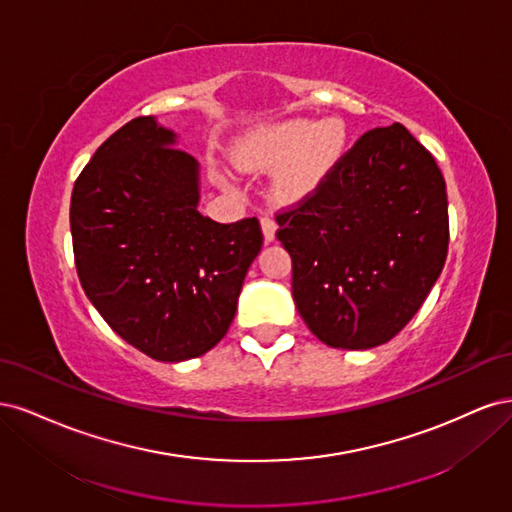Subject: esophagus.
I'll list each match as a JSON object with an SVG mask.
<instances>
[{"label": "esophagus", "mask_w": 512, "mask_h": 512, "mask_svg": "<svg viewBox=\"0 0 512 512\" xmlns=\"http://www.w3.org/2000/svg\"><path fill=\"white\" fill-rule=\"evenodd\" d=\"M260 226H262V235H265V241H267V243L275 241V230H277L275 220L269 218V215H262V218H260Z\"/></svg>", "instance_id": "esophagus-1"}]
</instances>
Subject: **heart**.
Returning <instances> with one entry per match:
<instances>
[{"mask_svg":"<svg viewBox=\"0 0 512 512\" xmlns=\"http://www.w3.org/2000/svg\"><path fill=\"white\" fill-rule=\"evenodd\" d=\"M344 145L346 130L339 121L292 119L256 136L239 153V164L247 170H262L288 162L275 181V192L282 200H297L329 173Z\"/></svg>","mask_w":512,"mask_h":512,"instance_id":"heart-1","label":"heart"}]
</instances>
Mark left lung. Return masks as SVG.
Wrapping results in <instances>:
<instances>
[{
    "instance_id": "8db88e82",
    "label": "left lung",
    "mask_w": 512,
    "mask_h": 512,
    "mask_svg": "<svg viewBox=\"0 0 512 512\" xmlns=\"http://www.w3.org/2000/svg\"><path fill=\"white\" fill-rule=\"evenodd\" d=\"M275 220L292 258L294 303L331 348L393 339L421 309L448 252L442 170L401 123L365 132Z\"/></svg>"
}]
</instances>
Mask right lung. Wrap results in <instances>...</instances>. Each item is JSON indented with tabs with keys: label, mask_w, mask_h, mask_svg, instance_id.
Returning <instances> with one entry per match:
<instances>
[{
	"label": "right lung",
	"mask_w": 512,
	"mask_h": 512,
	"mask_svg": "<svg viewBox=\"0 0 512 512\" xmlns=\"http://www.w3.org/2000/svg\"><path fill=\"white\" fill-rule=\"evenodd\" d=\"M173 130L136 117L98 147L74 181L76 273L119 337L164 363L205 354L226 335L262 247L256 218L198 211V162Z\"/></svg>",
	"instance_id": "add662e5"
}]
</instances>
